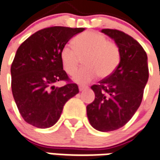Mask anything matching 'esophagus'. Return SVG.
I'll return each mask as SVG.
<instances>
[{
    "label": "esophagus",
    "instance_id": "esophagus-1",
    "mask_svg": "<svg viewBox=\"0 0 160 160\" xmlns=\"http://www.w3.org/2000/svg\"><path fill=\"white\" fill-rule=\"evenodd\" d=\"M87 88H88V87L85 86V85H80V86H79V90H80V91H82V90H84V89H86Z\"/></svg>",
    "mask_w": 160,
    "mask_h": 160
}]
</instances>
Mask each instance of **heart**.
Returning <instances> with one entry per match:
<instances>
[{"label": "heart", "mask_w": 160, "mask_h": 160, "mask_svg": "<svg viewBox=\"0 0 160 160\" xmlns=\"http://www.w3.org/2000/svg\"><path fill=\"white\" fill-rule=\"evenodd\" d=\"M74 48L66 45L60 52L63 67L68 74H73L81 63L86 66L79 69L73 76V80L86 83L94 80L98 75L107 78L116 70L120 62L118 47L107 41L103 34L98 31H87L73 40Z\"/></svg>", "instance_id": "1"}]
</instances>
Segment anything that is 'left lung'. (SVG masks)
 Returning <instances> with one entry per match:
<instances>
[{"mask_svg":"<svg viewBox=\"0 0 160 160\" xmlns=\"http://www.w3.org/2000/svg\"><path fill=\"white\" fill-rule=\"evenodd\" d=\"M101 32L117 44L120 62L110 76L91 86L95 98L87 106V116L93 128L107 132L125 125L136 113L149 74L148 56L137 41L118 30Z\"/></svg>","mask_w":160,"mask_h":160,"instance_id":"1","label":"left lung"}]
</instances>
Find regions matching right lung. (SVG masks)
<instances>
[{
  "mask_svg": "<svg viewBox=\"0 0 160 160\" xmlns=\"http://www.w3.org/2000/svg\"><path fill=\"white\" fill-rule=\"evenodd\" d=\"M84 28L53 26L37 31L21 44L11 66L12 92L26 123L40 129L52 127L69 99L79 92L63 70L60 52ZM68 83L60 88L56 81Z\"/></svg>",
  "mask_w": 160,
  "mask_h": 160,
  "instance_id": "obj_1",
  "label": "right lung"
}]
</instances>
